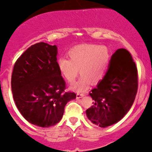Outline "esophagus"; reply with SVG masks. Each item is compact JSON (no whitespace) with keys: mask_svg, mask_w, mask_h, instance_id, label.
Masks as SVG:
<instances>
[{"mask_svg":"<svg viewBox=\"0 0 152 152\" xmlns=\"http://www.w3.org/2000/svg\"><path fill=\"white\" fill-rule=\"evenodd\" d=\"M84 96V94H79L78 93L76 94V99H80V98H82V97Z\"/></svg>","mask_w":152,"mask_h":152,"instance_id":"esophagus-1","label":"esophagus"}]
</instances>
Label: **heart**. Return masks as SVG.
I'll list each match as a JSON object with an SVG mask.
<instances>
[{"mask_svg": "<svg viewBox=\"0 0 152 152\" xmlns=\"http://www.w3.org/2000/svg\"><path fill=\"white\" fill-rule=\"evenodd\" d=\"M68 54L70 60L64 57L58 58L57 66L61 76L70 83L77 77L79 69L81 76L73 84L72 89L83 91L90 81L97 83L104 78L111 61V53L106 46L80 45L71 48Z\"/></svg>", "mask_w": 152, "mask_h": 152, "instance_id": "heart-1", "label": "heart"}]
</instances>
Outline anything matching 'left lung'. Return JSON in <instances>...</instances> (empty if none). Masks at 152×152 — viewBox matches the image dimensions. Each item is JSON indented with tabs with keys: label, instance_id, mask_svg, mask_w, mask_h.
Here are the masks:
<instances>
[{
	"label": "left lung",
	"instance_id": "1",
	"mask_svg": "<svg viewBox=\"0 0 152 152\" xmlns=\"http://www.w3.org/2000/svg\"><path fill=\"white\" fill-rule=\"evenodd\" d=\"M137 88L135 63L128 50L119 48L111 56L104 78L89 93L94 102L86 111L87 117L104 128L117 123L133 104Z\"/></svg>",
	"mask_w": 152,
	"mask_h": 152
}]
</instances>
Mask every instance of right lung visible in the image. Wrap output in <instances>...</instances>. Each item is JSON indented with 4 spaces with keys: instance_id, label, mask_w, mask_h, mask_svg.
<instances>
[{
    "instance_id": "add662e5",
    "label": "right lung",
    "mask_w": 152,
    "mask_h": 152,
    "mask_svg": "<svg viewBox=\"0 0 152 152\" xmlns=\"http://www.w3.org/2000/svg\"><path fill=\"white\" fill-rule=\"evenodd\" d=\"M56 56V46L40 42L29 47L13 67L11 90L15 105L28 121L38 126L58 124L66 104L76 97L74 92H65Z\"/></svg>"
}]
</instances>
